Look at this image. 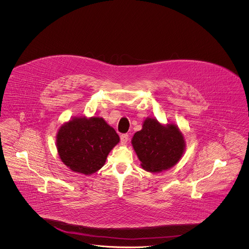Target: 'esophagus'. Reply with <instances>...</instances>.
Masks as SVG:
<instances>
[{
    "mask_svg": "<svg viewBox=\"0 0 249 249\" xmlns=\"http://www.w3.org/2000/svg\"><path fill=\"white\" fill-rule=\"evenodd\" d=\"M129 139V135L128 134H121L120 135V142L122 144H126Z\"/></svg>",
    "mask_w": 249,
    "mask_h": 249,
    "instance_id": "1",
    "label": "esophagus"
}]
</instances>
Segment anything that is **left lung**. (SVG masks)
I'll list each match as a JSON object with an SVG mask.
<instances>
[{"label": "left lung", "mask_w": 249, "mask_h": 249, "mask_svg": "<svg viewBox=\"0 0 249 249\" xmlns=\"http://www.w3.org/2000/svg\"><path fill=\"white\" fill-rule=\"evenodd\" d=\"M132 147L146 172L160 173L178 164L186 149L184 134L174 123L162 124L146 118L134 133Z\"/></svg>", "instance_id": "obj_1"}]
</instances>
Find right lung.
Here are the masks:
<instances>
[{
  "label": "right lung",
  "mask_w": 249,
  "mask_h": 249,
  "mask_svg": "<svg viewBox=\"0 0 249 249\" xmlns=\"http://www.w3.org/2000/svg\"><path fill=\"white\" fill-rule=\"evenodd\" d=\"M119 142L116 130L103 118L74 117L57 132L56 145L61 161L72 172L90 176L107 161Z\"/></svg>",
  "instance_id": "1"
}]
</instances>
